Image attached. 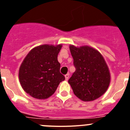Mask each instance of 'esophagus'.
Masks as SVG:
<instances>
[{
  "label": "esophagus",
  "instance_id": "34e87169",
  "mask_svg": "<svg viewBox=\"0 0 130 130\" xmlns=\"http://www.w3.org/2000/svg\"><path fill=\"white\" fill-rule=\"evenodd\" d=\"M69 76H70V75H69V74H66V75H65V79H66V81H68V80Z\"/></svg>",
  "mask_w": 130,
  "mask_h": 130
}]
</instances>
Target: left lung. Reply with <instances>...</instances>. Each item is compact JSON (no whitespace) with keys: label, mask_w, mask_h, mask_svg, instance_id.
I'll return each instance as SVG.
<instances>
[{"label":"left lung","mask_w":130,"mask_h":130,"mask_svg":"<svg viewBox=\"0 0 130 130\" xmlns=\"http://www.w3.org/2000/svg\"><path fill=\"white\" fill-rule=\"evenodd\" d=\"M75 72L68 80L74 94L85 102L103 95L110 83V73L105 60L97 50L88 46H70Z\"/></svg>","instance_id":"8db88e82"}]
</instances>
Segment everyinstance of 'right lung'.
I'll list each match as a JSON object with an SVG mask.
<instances>
[{
  "label": "right lung",
  "mask_w": 130,
  "mask_h": 130,
  "mask_svg": "<svg viewBox=\"0 0 130 130\" xmlns=\"http://www.w3.org/2000/svg\"><path fill=\"white\" fill-rule=\"evenodd\" d=\"M62 45H42L34 47L20 66L19 78L23 90L32 97L47 99L55 93L65 79L60 72L57 57Z\"/></svg>",
  "instance_id": "1"
}]
</instances>
